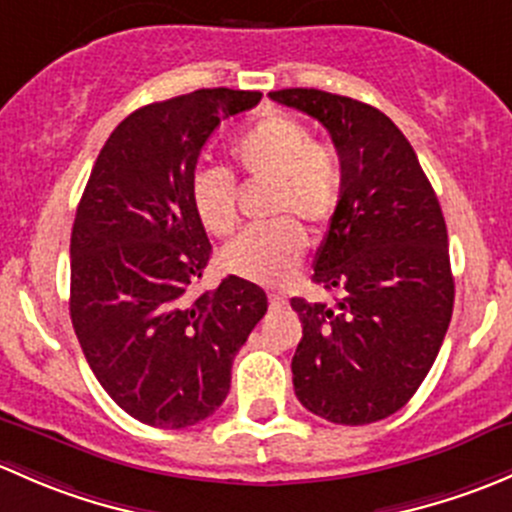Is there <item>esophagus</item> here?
I'll list each match as a JSON object with an SVG mask.
<instances>
[{"label": "esophagus", "mask_w": 512, "mask_h": 512, "mask_svg": "<svg viewBox=\"0 0 512 512\" xmlns=\"http://www.w3.org/2000/svg\"><path fill=\"white\" fill-rule=\"evenodd\" d=\"M268 303H271V308H283V305H286V295L271 291L268 293Z\"/></svg>", "instance_id": "esophagus-1"}]
</instances>
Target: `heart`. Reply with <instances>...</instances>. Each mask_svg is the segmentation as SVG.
Segmentation results:
<instances>
[{
	"instance_id": "obj_1",
	"label": "heart",
	"mask_w": 512,
	"mask_h": 512,
	"mask_svg": "<svg viewBox=\"0 0 512 512\" xmlns=\"http://www.w3.org/2000/svg\"><path fill=\"white\" fill-rule=\"evenodd\" d=\"M239 170L256 182H276L271 214L281 217L246 231L221 254L234 276L263 286H281L303 263L308 234L286 214H298L315 226L330 224L345 189L340 157L318 145L310 128L283 113H266L231 142ZM192 204L204 229L229 236L239 224V187L229 170L207 167L192 177Z\"/></svg>"
}]
</instances>
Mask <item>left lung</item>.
I'll return each instance as SVG.
<instances>
[{
  "instance_id": "left-lung-1",
  "label": "left lung",
  "mask_w": 512,
  "mask_h": 512,
  "mask_svg": "<svg viewBox=\"0 0 512 512\" xmlns=\"http://www.w3.org/2000/svg\"><path fill=\"white\" fill-rule=\"evenodd\" d=\"M328 130L345 170L313 281L335 305L293 298L303 323L293 387L308 412L362 426L399 412L434 365L453 313L449 234L402 130L372 105L315 88L268 93Z\"/></svg>"
}]
</instances>
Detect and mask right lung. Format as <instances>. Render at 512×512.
<instances>
[{"instance_id": "right-lung-1", "label": "right lung", "mask_w": 512, "mask_h": 512, "mask_svg": "<svg viewBox=\"0 0 512 512\" xmlns=\"http://www.w3.org/2000/svg\"><path fill=\"white\" fill-rule=\"evenodd\" d=\"M258 91L202 88L130 113L100 150L71 231V323L100 387L142 424L212 416L236 352L266 315L263 288L226 276L189 293L212 244L192 204L204 142Z\"/></svg>"}]
</instances>
